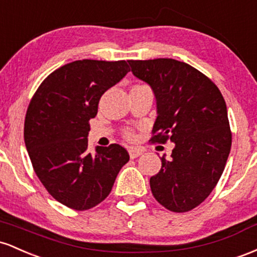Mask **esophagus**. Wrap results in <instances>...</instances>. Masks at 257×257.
Here are the masks:
<instances>
[{
    "instance_id": "obj_1",
    "label": "esophagus",
    "mask_w": 257,
    "mask_h": 257,
    "mask_svg": "<svg viewBox=\"0 0 257 257\" xmlns=\"http://www.w3.org/2000/svg\"><path fill=\"white\" fill-rule=\"evenodd\" d=\"M142 153H143V149L137 148V147H131V148H128V154L131 159H135V158L140 157Z\"/></svg>"
}]
</instances>
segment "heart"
<instances>
[{
  "label": "heart",
  "mask_w": 257,
  "mask_h": 257,
  "mask_svg": "<svg viewBox=\"0 0 257 257\" xmlns=\"http://www.w3.org/2000/svg\"><path fill=\"white\" fill-rule=\"evenodd\" d=\"M137 86H143V85H137ZM123 136L127 138V140H134L135 132L132 131V130H125V131H123Z\"/></svg>",
  "instance_id": "heart-1"
}]
</instances>
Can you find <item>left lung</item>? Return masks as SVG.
Segmentation results:
<instances>
[{
	"mask_svg": "<svg viewBox=\"0 0 257 257\" xmlns=\"http://www.w3.org/2000/svg\"><path fill=\"white\" fill-rule=\"evenodd\" d=\"M154 91L158 117L153 143H175L171 158L151 177L157 201L172 212L200 205L220 180L232 146L223 96L206 75L171 58L128 60Z\"/></svg>",
	"mask_w": 257,
	"mask_h": 257,
	"instance_id": "left-lung-1",
	"label": "left lung"
}]
</instances>
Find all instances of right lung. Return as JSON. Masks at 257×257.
<instances>
[{"label":"right lung","mask_w":257,"mask_h":257,"mask_svg":"<svg viewBox=\"0 0 257 257\" xmlns=\"http://www.w3.org/2000/svg\"><path fill=\"white\" fill-rule=\"evenodd\" d=\"M128 71L125 60H75L48 75L29 103L24 141L34 171L52 197L70 209L83 211L102 203L130 159L120 144L87 151L100 97Z\"/></svg>","instance_id":"right-lung-1"}]
</instances>
